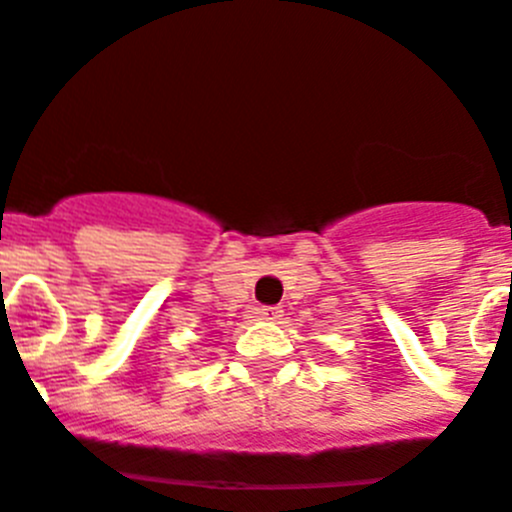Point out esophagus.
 I'll return each instance as SVG.
<instances>
[{"instance_id":"34e87169","label":"esophagus","mask_w":512,"mask_h":512,"mask_svg":"<svg viewBox=\"0 0 512 512\" xmlns=\"http://www.w3.org/2000/svg\"><path fill=\"white\" fill-rule=\"evenodd\" d=\"M282 307H253V318L256 320H269V323H277L279 318H282Z\"/></svg>"}]
</instances>
